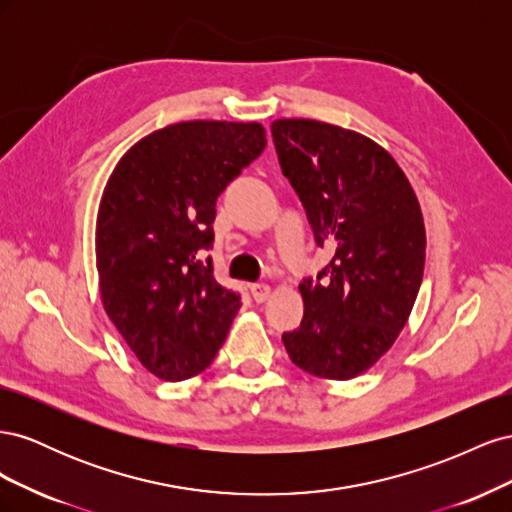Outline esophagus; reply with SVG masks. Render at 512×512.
I'll list each match as a JSON object with an SVG mask.
<instances>
[{"mask_svg": "<svg viewBox=\"0 0 512 512\" xmlns=\"http://www.w3.org/2000/svg\"><path fill=\"white\" fill-rule=\"evenodd\" d=\"M252 297L256 303H265L271 297V286L269 284H252Z\"/></svg>", "mask_w": 512, "mask_h": 512, "instance_id": "obj_1", "label": "esophagus"}]
</instances>
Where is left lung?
<instances>
[{
  "label": "left lung",
  "instance_id": "8db88e82",
  "mask_svg": "<svg viewBox=\"0 0 512 512\" xmlns=\"http://www.w3.org/2000/svg\"><path fill=\"white\" fill-rule=\"evenodd\" d=\"M271 134L320 247L333 258L299 284L303 320L282 342L318 378L350 380L406 327L425 269L421 205L371 138L316 119H275Z\"/></svg>",
  "mask_w": 512,
  "mask_h": 512
}]
</instances>
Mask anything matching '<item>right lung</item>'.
<instances>
[{"label": "right lung", "mask_w": 512, "mask_h": 512, "mask_svg": "<svg viewBox=\"0 0 512 512\" xmlns=\"http://www.w3.org/2000/svg\"><path fill=\"white\" fill-rule=\"evenodd\" d=\"M267 145L260 123L181 121L141 138L108 177L96 220L102 305L162 380L207 369L241 297L215 282V200Z\"/></svg>", "instance_id": "obj_1"}]
</instances>
